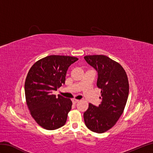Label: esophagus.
I'll use <instances>...</instances> for the list:
<instances>
[{
  "instance_id": "obj_1",
  "label": "esophagus",
  "mask_w": 153,
  "mask_h": 153,
  "mask_svg": "<svg viewBox=\"0 0 153 153\" xmlns=\"http://www.w3.org/2000/svg\"><path fill=\"white\" fill-rule=\"evenodd\" d=\"M72 102L74 104H76L77 102H79V100H77V99H73L72 100Z\"/></svg>"
}]
</instances>
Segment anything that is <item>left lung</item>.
Wrapping results in <instances>:
<instances>
[{
  "label": "left lung",
  "mask_w": 153,
  "mask_h": 153,
  "mask_svg": "<svg viewBox=\"0 0 153 153\" xmlns=\"http://www.w3.org/2000/svg\"><path fill=\"white\" fill-rule=\"evenodd\" d=\"M84 58L98 72L97 85L101 89L102 97L99 106L89 104L84 121L91 131L102 134L116 124L124 110L129 95L128 76L121 65L105 55H88Z\"/></svg>",
  "instance_id": "8db88e82"
}]
</instances>
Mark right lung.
<instances>
[{
    "label": "right lung",
    "mask_w": 153,
    "mask_h": 153,
    "mask_svg": "<svg viewBox=\"0 0 153 153\" xmlns=\"http://www.w3.org/2000/svg\"><path fill=\"white\" fill-rule=\"evenodd\" d=\"M78 58L51 55L37 61L29 70L25 82V100L31 115L42 128L54 130L66 122L72 102L53 91L65 83L68 68Z\"/></svg>",
    "instance_id": "1"
}]
</instances>
